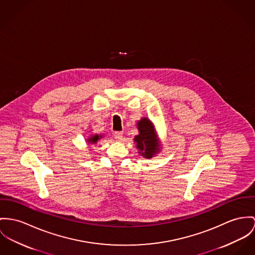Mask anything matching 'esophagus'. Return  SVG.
<instances>
[{
  "label": "esophagus",
  "instance_id": "1",
  "mask_svg": "<svg viewBox=\"0 0 255 255\" xmlns=\"http://www.w3.org/2000/svg\"><path fill=\"white\" fill-rule=\"evenodd\" d=\"M115 137L118 140H121L123 138V133L122 132H116L115 133Z\"/></svg>",
  "mask_w": 255,
  "mask_h": 255
}]
</instances>
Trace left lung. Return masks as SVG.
<instances>
[{"mask_svg":"<svg viewBox=\"0 0 255 255\" xmlns=\"http://www.w3.org/2000/svg\"><path fill=\"white\" fill-rule=\"evenodd\" d=\"M137 127L138 135L134 138L136 147L141 156L149 159L157 154L161 148L154 126L149 119L143 118L137 121Z\"/></svg>","mask_w":255,"mask_h":255,"instance_id":"1","label":"left lung"}]
</instances>
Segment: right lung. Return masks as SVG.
I'll return each mask as SVG.
<instances>
[{
	"label": "right lung",
	"instance_id": "obj_1",
	"mask_svg": "<svg viewBox=\"0 0 255 255\" xmlns=\"http://www.w3.org/2000/svg\"><path fill=\"white\" fill-rule=\"evenodd\" d=\"M103 137L102 135H97V134H95V135H92L91 137H88L87 138V141L89 142V143H96L97 141H98L99 139L101 138V137Z\"/></svg>",
	"mask_w": 255,
	"mask_h": 255
}]
</instances>
